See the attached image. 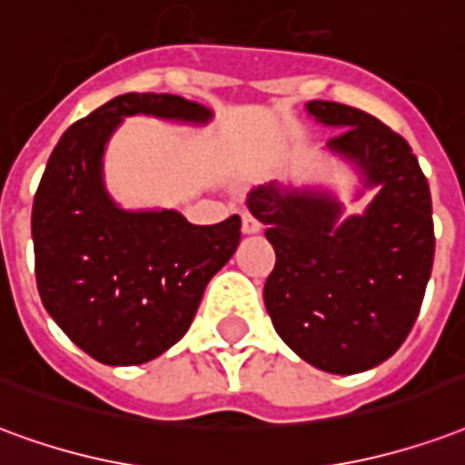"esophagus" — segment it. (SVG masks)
<instances>
[{"mask_svg": "<svg viewBox=\"0 0 465 465\" xmlns=\"http://www.w3.org/2000/svg\"><path fill=\"white\" fill-rule=\"evenodd\" d=\"M242 229H243V233H259L261 232V222L253 214H249V212H243V214H242Z\"/></svg>", "mask_w": 465, "mask_h": 465, "instance_id": "1", "label": "esophagus"}]
</instances>
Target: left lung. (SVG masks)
<instances>
[{
  "label": "left lung",
  "instance_id": "obj_1",
  "mask_svg": "<svg viewBox=\"0 0 465 465\" xmlns=\"http://www.w3.org/2000/svg\"><path fill=\"white\" fill-rule=\"evenodd\" d=\"M315 123L340 130L330 154L360 177L364 214H345L335 192L268 182L246 206L276 251L263 288L283 342L330 374L372 370L397 352L414 325L434 266L431 192L411 147L370 113L311 101Z\"/></svg>",
  "mask_w": 465,
  "mask_h": 465
}]
</instances>
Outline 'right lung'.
I'll return each instance as SVG.
<instances>
[{"mask_svg":"<svg viewBox=\"0 0 465 465\" xmlns=\"http://www.w3.org/2000/svg\"><path fill=\"white\" fill-rule=\"evenodd\" d=\"M133 115L184 125L214 118L182 95H118L61 135L31 209L44 308L84 352L113 367L150 362L180 342L242 239L236 214L197 226L174 209H123L110 197L103 154Z\"/></svg>","mask_w":465,"mask_h":465,"instance_id":"1","label":"right lung"}]
</instances>
